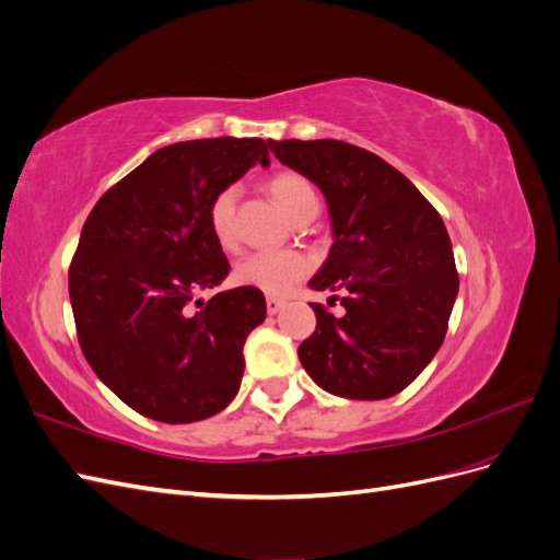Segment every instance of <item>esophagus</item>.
I'll return each mask as SVG.
<instances>
[{
  "instance_id": "obj_1",
  "label": "esophagus",
  "mask_w": 560,
  "mask_h": 560,
  "mask_svg": "<svg viewBox=\"0 0 560 560\" xmlns=\"http://www.w3.org/2000/svg\"><path fill=\"white\" fill-rule=\"evenodd\" d=\"M282 306H284V301H282V299H278V296H268V299H266V311H268L270 315L280 313V311H282Z\"/></svg>"
}]
</instances>
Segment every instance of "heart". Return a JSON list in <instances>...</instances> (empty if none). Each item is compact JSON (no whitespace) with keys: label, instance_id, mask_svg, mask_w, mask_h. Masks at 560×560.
Returning <instances> with one entry per match:
<instances>
[{"label":"heart","instance_id":"heart-1","mask_svg":"<svg viewBox=\"0 0 560 560\" xmlns=\"http://www.w3.org/2000/svg\"><path fill=\"white\" fill-rule=\"evenodd\" d=\"M268 191L278 200V206L296 219L308 208L317 206L313 184L296 173H278L268 179ZM235 200L238 189L226 186L219 191L208 208V224L214 241L224 249L235 245ZM311 259L299 249H261L252 252L235 266V280L243 287H252L264 294H287L292 287L308 276Z\"/></svg>","mask_w":560,"mask_h":560}]
</instances>
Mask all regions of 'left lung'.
<instances>
[{"mask_svg":"<svg viewBox=\"0 0 560 560\" xmlns=\"http://www.w3.org/2000/svg\"><path fill=\"white\" fill-rule=\"evenodd\" d=\"M270 151L327 198L334 245L313 290L346 292L336 317L311 303L317 327L299 346L308 376L346 399H387L442 348L457 294L448 231L393 165L341 140H270ZM338 299V296H336Z\"/></svg>","mask_w":560,"mask_h":560,"instance_id":"8db88e82","label":"left lung"}]
</instances>
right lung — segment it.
Segmentation results:
<instances>
[{
    "label": "right lung",
    "instance_id": "right-lung-1",
    "mask_svg": "<svg viewBox=\"0 0 560 560\" xmlns=\"http://www.w3.org/2000/svg\"><path fill=\"white\" fill-rule=\"evenodd\" d=\"M259 138L177 142L154 151L95 202L70 264V301L83 358L132 411L194 422L229 406L243 346L266 317L259 290L235 287L208 224L210 200L254 163Z\"/></svg>",
    "mask_w": 560,
    "mask_h": 560
}]
</instances>
